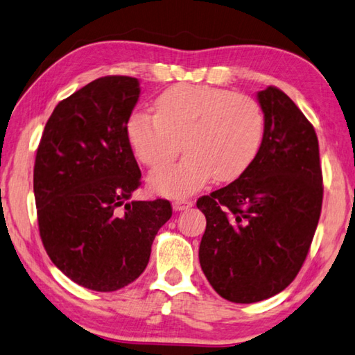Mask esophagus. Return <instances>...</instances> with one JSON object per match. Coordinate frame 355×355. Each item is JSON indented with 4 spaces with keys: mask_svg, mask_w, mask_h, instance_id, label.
Returning <instances> with one entry per match:
<instances>
[{
    "mask_svg": "<svg viewBox=\"0 0 355 355\" xmlns=\"http://www.w3.org/2000/svg\"><path fill=\"white\" fill-rule=\"evenodd\" d=\"M191 206H193V202H191L190 200H185V198H179V200H176L173 202V209L178 210V212H182V210H187L190 209Z\"/></svg>",
    "mask_w": 355,
    "mask_h": 355,
    "instance_id": "obj_1",
    "label": "esophagus"
}]
</instances>
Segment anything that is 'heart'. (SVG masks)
<instances>
[{"instance_id":"obj_1","label":"heart","mask_w":355,"mask_h":355,"mask_svg":"<svg viewBox=\"0 0 355 355\" xmlns=\"http://www.w3.org/2000/svg\"><path fill=\"white\" fill-rule=\"evenodd\" d=\"M155 110L135 112L128 121L137 157L159 170L170 165L181 148L187 153L178 165L149 178L159 195L187 196L212 178L234 181L262 146L265 115L248 95L209 85H174L155 99Z\"/></svg>"}]
</instances>
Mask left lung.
I'll return each instance as SVG.
<instances>
[{"instance_id":"left-lung-1","label":"left lung","mask_w":355,"mask_h":355,"mask_svg":"<svg viewBox=\"0 0 355 355\" xmlns=\"http://www.w3.org/2000/svg\"><path fill=\"white\" fill-rule=\"evenodd\" d=\"M257 99L265 115L257 157L239 179L196 202L207 221L201 268L216 293L237 304L268 300L293 282L322 204L312 123L277 87Z\"/></svg>"}]
</instances>
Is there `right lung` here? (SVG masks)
<instances>
[{"mask_svg":"<svg viewBox=\"0 0 355 355\" xmlns=\"http://www.w3.org/2000/svg\"><path fill=\"white\" fill-rule=\"evenodd\" d=\"M139 79L104 76L55 105L37 148L34 196L42 243L83 287L115 291L149 262L170 201H130L141 173L128 121Z\"/></svg>","mask_w":355,"mask_h":355,"instance_id":"obj_1","label":"right lung"}]
</instances>
